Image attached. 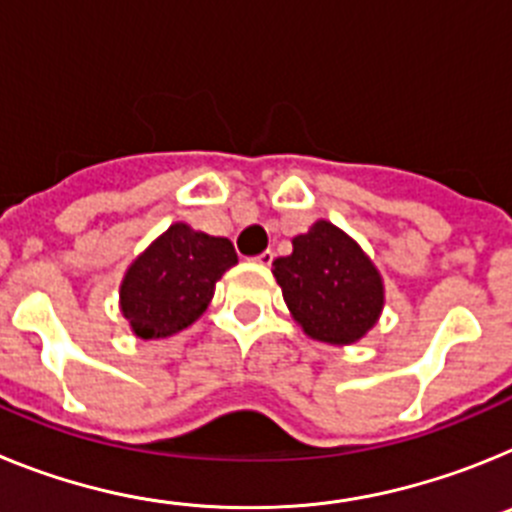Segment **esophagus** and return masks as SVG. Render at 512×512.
<instances>
[{"label":"esophagus","instance_id":"34e87169","mask_svg":"<svg viewBox=\"0 0 512 512\" xmlns=\"http://www.w3.org/2000/svg\"><path fill=\"white\" fill-rule=\"evenodd\" d=\"M253 261H256V264H261V266H269L271 261H274V251H269V248H266V251H261Z\"/></svg>","mask_w":512,"mask_h":512}]
</instances>
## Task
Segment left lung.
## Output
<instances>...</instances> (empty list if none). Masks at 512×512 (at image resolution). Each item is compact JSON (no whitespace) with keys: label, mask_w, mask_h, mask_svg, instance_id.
Segmentation results:
<instances>
[{"label":"left lung","mask_w":512,"mask_h":512,"mask_svg":"<svg viewBox=\"0 0 512 512\" xmlns=\"http://www.w3.org/2000/svg\"><path fill=\"white\" fill-rule=\"evenodd\" d=\"M289 315L312 341L351 346L379 323L384 279L364 248L328 220L292 238V253L274 261Z\"/></svg>","instance_id":"1"}]
</instances>
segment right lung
<instances>
[{
    "mask_svg": "<svg viewBox=\"0 0 512 512\" xmlns=\"http://www.w3.org/2000/svg\"><path fill=\"white\" fill-rule=\"evenodd\" d=\"M238 264L228 238L174 223L138 253L120 282V312L143 341L174 336L200 318L230 266Z\"/></svg>",
    "mask_w": 512,
    "mask_h": 512,
    "instance_id": "add662e5",
    "label": "right lung"
}]
</instances>
